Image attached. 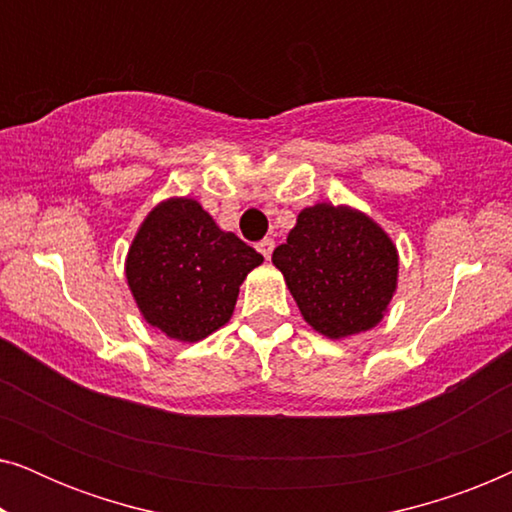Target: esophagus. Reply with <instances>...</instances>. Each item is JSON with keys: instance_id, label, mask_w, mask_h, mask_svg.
Listing matches in <instances>:
<instances>
[{"instance_id": "esophagus-1", "label": "esophagus", "mask_w": 512, "mask_h": 512, "mask_svg": "<svg viewBox=\"0 0 512 512\" xmlns=\"http://www.w3.org/2000/svg\"><path fill=\"white\" fill-rule=\"evenodd\" d=\"M256 249L261 251V254L265 256V261H268V258L272 256V249H275V240H272V237H265V240L256 244Z\"/></svg>"}]
</instances>
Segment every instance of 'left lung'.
Here are the masks:
<instances>
[{
	"mask_svg": "<svg viewBox=\"0 0 512 512\" xmlns=\"http://www.w3.org/2000/svg\"><path fill=\"white\" fill-rule=\"evenodd\" d=\"M272 263L307 324L333 340L380 324L396 291L394 242L349 207L321 202L303 209Z\"/></svg>",
	"mask_w": 512,
	"mask_h": 512,
	"instance_id": "obj_1",
	"label": "left lung"
}]
</instances>
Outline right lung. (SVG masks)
<instances>
[{
  "mask_svg": "<svg viewBox=\"0 0 512 512\" xmlns=\"http://www.w3.org/2000/svg\"><path fill=\"white\" fill-rule=\"evenodd\" d=\"M263 256L235 233H223L191 198L153 209L125 261L139 312L167 338L198 342L233 317L244 277Z\"/></svg>",
  "mask_w": 512,
  "mask_h": 512,
  "instance_id": "add662e5",
  "label": "right lung"
}]
</instances>
